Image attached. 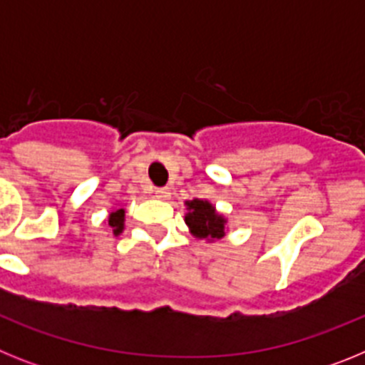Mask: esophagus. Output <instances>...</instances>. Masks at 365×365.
<instances>
[{"label":"esophagus","mask_w":365,"mask_h":365,"mask_svg":"<svg viewBox=\"0 0 365 365\" xmlns=\"http://www.w3.org/2000/svg\"><path fill=\"white\" fill-rule=\"evenodd\" d=\"M155 197L160 199V201H168L172 197V192H170V188H157L155 190Z\"/></svg>","instance_id":"esophagus-1"}]
</instances>
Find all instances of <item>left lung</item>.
Instances as JSON below:
<instances>
[{
	"label": "left lung",
	"instance_id": "1",
	"mask_svg": "<svg viewBox=\"0 0 365 365\" xmlns=\"http://www.w3.org/2000/svg\"><path fill=\"white\" fill-rule=\"evenodd\" d=\"M186 210H188V214L185 215L186 225H188L192 235L199 240H221L227 232V219L215 210L212 202L202 201V199L186 201Z\"/></svg>",
	"mask_w": 365,
	"mask_h": 365
}]
</instances>
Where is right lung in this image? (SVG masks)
Segmentation results:
<instances>
[{"label": "right lung", "mask_w": 365, "mask_h": 365, "mask_svg": "<svg viewBox=\"0 0 365 365\" xmlns=\"http://www.w3.org/2000/svg\"><path fill=\"white\" fill-rule=\"evenodd\" d=\"M124 215H125L124 208H118V210L109 214V227L113 228V234L115 235L122 234V230H124V221H125Z\"/></svg>", "instance_id": "right-lung-1"}]
</instances>
